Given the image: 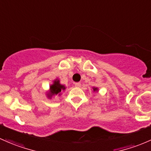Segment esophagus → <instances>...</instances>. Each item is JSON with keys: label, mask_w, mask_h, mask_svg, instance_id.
<instances>
[{"label": "esophagus", "mask_w": 151, "mask_h": 151, "mask_svg": "<svg viewBox=\"0 0 151 151\" xmlns=\"http://www.w3.org/2000/svg\"><path fill=\"white\" fill-rule=\"evenodd\" d=\"M81 83L80 82H78V83H75V86L76 87H78V88L81 87Z\"/></svg>", "instance_id": "esophagus-1"}]
</instances>
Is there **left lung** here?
Returning a JSON list of instances; mask_svg holds the SVG:
<instances>
[{"label": "left lung", "mask_w": 151, "mask_h": 151, "mask_svg": "<svg viewBox=\"0 0 151 151\" xmlns=\"http://www.w3.org/2000/svg\"><path fill=\"white\" fill-rule=\"evenodd\" d=\"M92 89L94 92H98L99 91V88L98 87H92Z\"/></svg>", "instance_id": "left-lung-1"}]
</instances>
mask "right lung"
I'll return each mask as SVG.
<instances>
[{
  "label": "right lung",
  "instance_id": "right-lung-1",
  "mask_svg": "<svg viewBox=\"0 0 151 151\" xmlns=\"http://www.w3.org/2000/svg\"><path fill=\"white\" fill-rule=\"evenodd\" d=\"M67 87L60 83V79L56 78L53 81V83L49 86V89L46 92V97L48 99L54 98L55 96H61L62 93L65 91Z\"/></svg>",
  "mask_w": 151,
  "mask_h": 151
}]
</instances>
